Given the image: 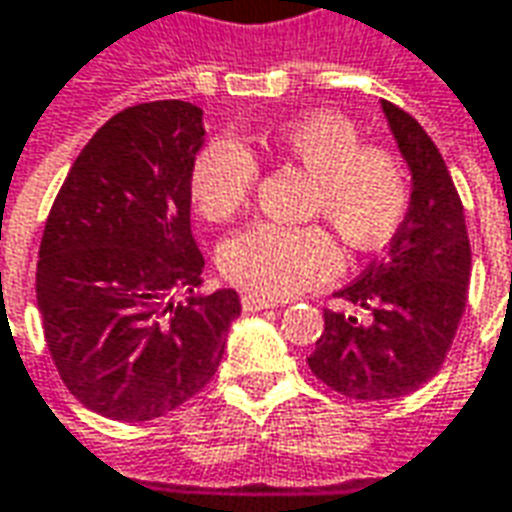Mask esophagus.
<instances>
[{"instance_id":"1","label":"esophagus","mask_w":512,"mask_h":512,"mask_svg":"<svg viewBox=\"0 0 512 512\" xmlns=\"http://www.w3.org/2000/svg\"><path fill=\"white\" fill-rule=\"evenodd\" d=\"M278 300H270V297H259V295H242V308L245 311H262V308H275Z\"/></svg>"}]
</instances>
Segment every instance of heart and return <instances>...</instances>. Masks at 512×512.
<instances>
[{
  "mask_svg": "<svg viewBox=\"0 0 512 512\" xmlns=\"http://www.w3.org/2000/svg\"><path fill=\"white\" fill-rule=\"evenodd\" d=\"M267 151L308 173L306 215L325 217L355 250H372L400 228L411 190L400 157L361 146V132L339 112H314L286 123ZM259 162L234 137H217L192 159L190 190L198 212L223 223L253 198ZM339 248L320 223H253L220 248V270L248 295L292 297L339 273Z\"/></svg>",
  "mask_w": 512,
  "mask_h": 512,
  "instance_id": "heart-1",
  "label": "heart"
}]
</instances>
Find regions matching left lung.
<instances>
[{
	"mask_svg": "<svg viewBox=\"0 0 512 512\" xmlns=\"http://www.w3.org/2000/svg\"><path fill=\"white\" fill-rule=\"evenodd\" d=\"M383 112L411 168V209L389 253L336 292L364 317L325 308L308 355L317 380L358 402L397 400L433 378L469 300V231L447 162L413 115L391 101Z\"/></svg>",
	"mask_w": 512,
	"mask_h": 512,
	"instance_id": "8db88e82",
	"label": "left lung"
}]
</instances>
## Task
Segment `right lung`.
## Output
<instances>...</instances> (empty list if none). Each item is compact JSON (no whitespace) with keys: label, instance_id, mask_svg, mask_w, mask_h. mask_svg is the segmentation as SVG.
Segmentation results:
<instances>
[{"label":"right lung","instance_id":"right-lung-1","mask_svg":"<svg viewBox=\"0 0 512 512\" xmlns=\"http://www.w3.org/2000/svg\"><path fill=\"white\" fill-rule=\"evenodd\" d=\"M204 110L146 101L74 159L41 239L35 292L65 389L118 422L159 419L215 378L239 295H201L190 168ZM188 297L184 298L183 295Z\"/></svg>","mask_w":512,"mask_h":512}]
</instances>
